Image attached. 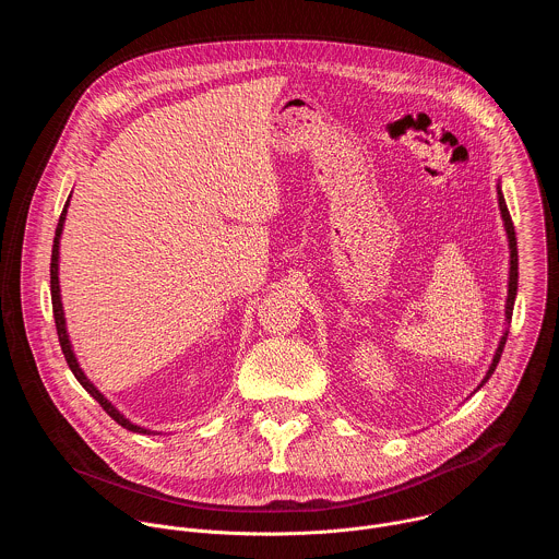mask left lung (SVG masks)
Returning <instances> with one entry per match:
<instances>
[{"instance_id": "8db88e82", "label": "left lung", "mask_w": 559, "mask_h": 559, "mask_svg": "<svg viewBox=\"0 0 559 559\" xmlns=\"http://www.w3.org/2000/svg\"><path fill=\"white\" fill-rule=\"evenodd\" d=\"M498 203H500V214H502V221H504V229H507V236H509V250H511V267H509V294H507V323H511V316H513V302H515V294H518V241H515V227H513V221H511V214H509V207H507V201H504V194H502V188L498 183ZM507 336L509 332H504V336L500 338V345L496 349V356H493V362L485 376V380L480 382V386L491 378V373L496 371L498 362H500V356L504 352V345H507ZM477 386V389H480Z\"/></svg>"}]
</instances>
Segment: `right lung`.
<instances>
[{"instance_id":"1","label":"right lung","mask_w":559,"mask_h":559,"mask_svg":"<svg viewBox=\"0 0 559 559\" xmlns=\"http://www.w3.org/2000/svg\"><path fill=\"white\" fill-rule=\"evenodd\" d=\"M66 212H68V201L61 210V216H59V223H57V229H55V241H52V259H50V296H52V313H55V325H57V336H59V345H61V352L66 356V362L70 367V371L74 373V378L79 380V384H82L95 401L104 407V412L117 423L121 425L123 429L128 431H134V433H152L139 425H132L128 418H123V414L119 409H115V405L108 401V397L86 378V373L82 371V367H79L76 358H74V352H72V345H70V338H68V332H66V318H63V307H61V294H59V238H61V229H63V221H66Z\"/></svg>"}]
</instances>
